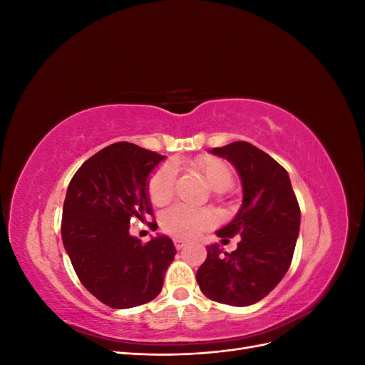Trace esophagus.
<instances>
[{
  "mask_svg": "<svg viewBox=\"0 0 365 365\" xmlns=\"http://www.w3.org/2000/svg\"><path fill=\"white\" fill-rule=\"evenodd\" d=\"M173 244L176 250H182L185 247V242L182 239H173Z\"/></svg>",
  "mask_w": 365,
  "mask_h": 365,
  "instance_id": "34e87169",
  "label": "esophagus"
}]
</instances>
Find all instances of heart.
Returning <instances> with one entry per match:
<instances>
[{
	"instance_id": "obj_1",
	"label": "heart",
	"mask_w": 365,
	"mask_h": 365,
	"mask_svg": "<svg viewBox=\"0 0 365 365\" xmlns=\"http://www.w3.org/2000/svg\"><path fill=\"white\" fill-rule=\"evenodd\" d=\"M193 169L200 172L208 185L216 192H225L233 184V170L230 164L216 157H200L193 163ZM176 173L172 164H163L150 175L148 195L153 205L168 204L173 196ZM216 216L208 208H195L189 205H173L161 216V228L165 233L178 239H193L202 231L213 227Z\"/></svg>"
}]
</instances>
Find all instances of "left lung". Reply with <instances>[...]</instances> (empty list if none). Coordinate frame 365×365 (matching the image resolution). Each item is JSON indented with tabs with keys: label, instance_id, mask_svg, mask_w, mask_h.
I'll list each match as a JSON object with an SVG mask.
<instances>
[{
	"label": "left lung",
	"instance_id": "8db88e82",
	"mask_svg": "<svg viewBox=\"0 0 365 365\" xmlns=\"http://www.w3.org/2000/svg\"><path fill=\"white\" fill-rule=\"evenodd\" d=\"M235 165L244 200L235 219L216 231L222 237L240 236L237 248L224 252L207 247V259L196 282L210 300L230 306H250L267 297L288 272L294 256L300 207L289 175L268 153L247 141L210 150Z\"/></svg>",
	"mask_w": 365,
	"mask_h": 365
}]
</instances>
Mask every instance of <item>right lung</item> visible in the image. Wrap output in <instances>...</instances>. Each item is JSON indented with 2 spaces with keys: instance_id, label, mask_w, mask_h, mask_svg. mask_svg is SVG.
Here are the masks:
<instances>
[{
  "instance_id": "add662e5",
  "label": "right lung",
  "mask_w": 365,
  "mask_h": 365,
  "mask_svg": "<svg viewBox=\"0 0 365 365\" xmlns=\"http://www.w3.org/2000/svg\"><path fill=\"white\" fill-rule=\"evenodd\" d=\"M164 158L120 141L86 160L70 181L61 224L63 247L82 284L109 307L153 300L176 254L168 236L141 244L129 235L132 219L152 215L148 178Z\"/></svg>"
}]
</instances>
